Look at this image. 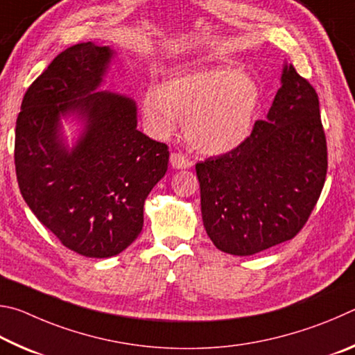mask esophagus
I'll return each instance as SVG.
<instances>
[{
    "label": "esophagus",
    "instance_id": "34e87169",
    "mask_svg": "<svg viewBox=\"0 0 355 355\" xmlns=\"http://www.w3.org/2000/svg\"><path fill=\"white\" fill-rule=\"evenodd\" d=\"M170 162H171V166L176 168V170H185V168L191 166V162L185 157V155L179 153H173L170 155Z\"/></svg>",
    "mask_w": 355,
    "mask_h": 355
}]
</instances>
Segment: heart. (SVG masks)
<instances>
[{"mask_svg": "<svg viewBox=\"0 0 355 355\" xmlns=\"http://www.w3.org/2000/svg\"><path fill=\"white\" fill-rule=\"evenodd\" d=\"M260 104L256 79L232 67L174 74L143 96V115L155 134L168 135L184 116V134L198 153L234 151L250 137Z\"/></svg>", "mask_w": 355, "mask_h": 355, "instance_id": "heart-1", "label": "heart"}]
</instances>
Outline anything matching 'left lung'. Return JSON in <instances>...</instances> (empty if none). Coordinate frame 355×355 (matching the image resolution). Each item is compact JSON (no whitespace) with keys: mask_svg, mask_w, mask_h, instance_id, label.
<instances>
[{"mask_svg":"<svg viewBox=\"0 0 355 355\" xmlns=\"http://www.w3.org/2000/svg\"><path fill=\"white\" fill-rule=\"evenodd\" d=\"M326 173L318 95L285 64L266 120L234 151L196 164L207 235L234 256L291 240L312 214Z\"/></svg>","mask_w":355,"mask_h":355,"instance_id":"left-lung-1","label":"left lung"}]
</instances>
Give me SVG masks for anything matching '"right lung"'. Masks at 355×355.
Wrapping results in <instances>:
<instances>
[{"label":"right lung","mask_w":355,"mask_h":355,"mask_svg":"<svg viewBox=\"0 0 355 355\" xmlns=\"http://www.w3.org/2000/svg\"><path fill=\"white\" fill-rule=\"evenodd\" d=\"M110 46L67 48L24 93L15 128V171L29 209L68 250L120 254L139 237L149 191L165 176L168 146L137 129L132 98L101 90ZM83 130L73 148L62 117Z\"/></svg>","instance_id":"obj_1"}]
</instances>
